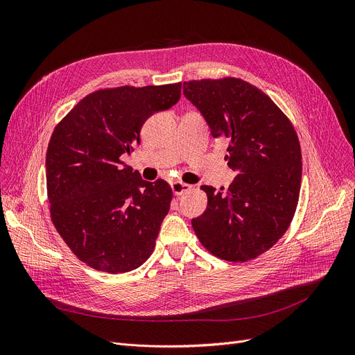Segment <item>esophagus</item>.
Here are the masks:
<instances>
[{
  "mask_svg": "<svg viewBox=\"0 0 355 355\" xmlns=\"http://www.w3.org/2000/svg\"><path fill=\"white\" fill-rule=\"evenodd\" d=\"M190 189H191V185L185 184V182H180V181L171 182V190H173V193H174L175 196H181L182 193H185V191L190 190Z\"/></svg>",
  "mask_w": 355,
  "mask_h": 355,
  "instance_id": "1",
  "label": "esophagus"
}]
</instances>
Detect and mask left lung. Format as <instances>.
Listing matches in <instances>:
<instances>
[{"label": "left lung", "instance_id": "1", "mask_svg": "<svg viewBox=\"0 0 355 355\" xmlns=\"http://www.w3.org/2000/svg\"><path fill=\"white\" fill-rule=\"evenodd\" d=\"M213 138L229 139V166L237 173L227 191L202 185L207 209L191 220L214 256L246 262L269 250L293 218L302 180V154L291 121L256 86L234 78L182 85Z\"/></svg>", "mask_w": 355, "mask_h": 355}]
</instances>
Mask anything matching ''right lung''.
I'll use <instances>...</instances> for the list:
<instances>
[{
	"instance_id": "right-lung-1",
	"label": "right lung",
	"mask_w": 355,
	"mask_h": 355,
	"mask_svg": "<svg viewBox=\"0 0 355 355\" xmlns=\"http://www.w3.org/2000/svg\"><path fill=\"white\" fill-rule=\"evenodd\" d=\"M181 83L93 92L54 128L46 155L55 230L87 266L125 273L145 263L170 211L166 181L149 182L122 162L145 121L174 106Z\"/></svg>"
}]
</instances>
